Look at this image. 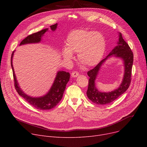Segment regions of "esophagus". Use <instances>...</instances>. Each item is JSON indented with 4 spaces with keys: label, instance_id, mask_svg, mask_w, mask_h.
<instances>
[{
    "label": "esophagus",
    "instance_id": "esophagus-1",
    "mask_svg": "<svg viewBox=\"0 0 147 147\" xmlns=\"http://www.w3.org/2000/svg\"><path fill=\"white\" fill-rule=\"evenodd\" d=\"M79 75V73L77 71H73L71 73V76L73 78H76V77H78Z\"/></svg>",
    "mask_w": 147,
    "mask_h": 147
}]
</instances>
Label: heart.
Returning a JSON list of instances; mask_svg holds the SVG:
<instances>
[{
  "label": "heart",
  "mask_w": 147,
  "mask_h": 147,
  "mask_svg": "<svg viewBox=\"0 0 147 147\" xmlns=\"http://www.w3.org/2000/svg\"><path fill=\"white\" fill-rule=\"evenodd\" d=\"M67 47L62 48L64 59L71 62L73 53H78V59L86 67L96 65L102 58L106 49V41L103 34L87 29L75 30L66 39Z\"/></svg>",
  "instance_id": "obj_1"
}]
</instances>
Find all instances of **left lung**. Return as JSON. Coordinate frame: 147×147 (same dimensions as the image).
Segmentation results:
<instances>
[{
  "mask_svg": "<svg viewBox=\"0 0 147 147\" xmlns=\"http://www.w3.org/2000/svg\"><path fill=\"white\" fill-rule=\"evenodd\" d=\"M119 36L117 46H115L105 59L100 61L98 65L88 72L89 80L86 94L90 101L98 105L109 104L112 102L125 92L130 84L134 54L129 45L123 38L120 33H119ZM112 56L121 58L124 63L125 73L122 82L119 88L113 91L110 92H99L95 86L96 76L103 63L108 58Z\"/></svg>",
  "mask_w": 147,
  "mask_h": 147,
  "instance_id": "obj_1",
  "label": "left lung"
}]
</instances>
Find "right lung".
I'll return each mask as SVG.
<instances>
[{"mask_svg":"<svg viewBox=\"0 0 147 147\" xmlns=\"http://www.w3.org/2000/svg\"><path fill=\"white\" fill-rule=\"evenodd\" d=\"M57 24H55L50 26L51 29L52 31H55L57 27ZM48 30V28H45L38 32L28 35L24 40H22L20 45L40 42L41 41L42 37ZM13 53L14 51L12 52L11 55V64L13 72L15 88L18 94L23 98L25 99L26 101H27V102H28L31 105H32L33 107L38 110H48L55 107L59 102L62 98H63V94L66 88V84L69 79V73L64 71H58L57 74L56 78L51 88L47 94L41 97L33 98L30 96L26 94L21 89L19 86L18 83L17 82L12 65V58Z\"/></svg>","mask_w":147,"mask_h":147,"instance_id":"add662e5","label":"right lung"}]
</instances>
